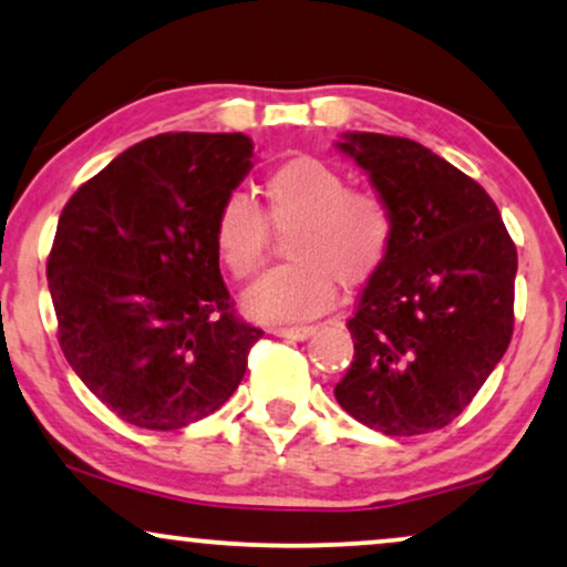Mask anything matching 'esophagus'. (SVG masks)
<instances>
[{"instance_id":"obj_1","label":"esophagus","mask_w":567,"mask_h":567,"mask_svg":"<svg viewBox=\"0 0 567 567\" xmlns=\"http://www.w3.org/2000/svg\"><path fill=\"white\" fill-rule=\"evenodd\" d=\"M310 326H297V328H270V333L278 338H291V341H305V338L312 336Z\"/></svg>"}]
</instances>
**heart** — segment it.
Returning <instances> with one entry per match:
<instances>
[{"mask_svg":"<svg viewBox=\"0 0 567 567\" xmlns=\"http://www.w3.org/2000/svg\"><path fill=\"white\" fill-rule=\"evenodd\" d=\"M262 210L229 195L213 218V249L226 274L247 281L266 262L270 227L288 231L291 262L278 266L247 293L257 320H305L328 310L336 286H362L393 247L391 203L372 187H347V176L318 156H293L270 168L260 185Z\"/></svg>","mask_w":567,"mask_h":567,"instance_id":"heart-1","label":"heart"}]
</instances>
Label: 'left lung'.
Returning a JSON list of instances; mask_svg holds the SVG:
<instances>
[{"mask_svg": "<svg viewBox=\"0 0 567 567\" xmlns=\"http://www.w3.org/2000/svg\"><path fill=\"white\" fill-rule=\"evenodd\" d=\"M338 148L391 203L395 234L347 322L336 401L393 437L443 430L511 343L516 245L484 187L414 140L347 132Z\"/></svg>", "mask_w": 567, "mask_h": 567, "instance_id": "left-lung-1", "label": "left lung"}]
</instances>
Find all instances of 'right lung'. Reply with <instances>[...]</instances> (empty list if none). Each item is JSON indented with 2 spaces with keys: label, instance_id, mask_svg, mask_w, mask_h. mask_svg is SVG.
I'll list each match as a JSON object with an SVG mask.
<instances>
[{
  "label": "right lung",
  "instance_id": "add662e5",
  "mask_svg": "<svg viewBox=\"0 0 567 567\" xmlns=\"http://www.w3.org/2000/svg\"><path fill=\"white\" fill-rule=\"evenodd\" d=\"M249 168L241 132H166L120 153L59 216L47 262L59 347L140 430L218 411L262 338L234 310L213 249L218 205Z\"/></svg>",
  "mask_w": 567,
  "mask_h": 567
}]
</instances>
